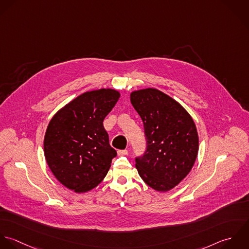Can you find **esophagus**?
I'll return each instance as SVG.
<instances>
[{
  "label": "esophagus",
  "instance_id": "1",
  "mask_svg": "<svg viewBox=\"0 0 249 249\" xmlns=\"http://www.w3.org/2000/svg\"><path fill=\"white\" fill-rule=\"evenodd\" d=\"M128 154V151L127 150H118L117 151V155L118 156H125Z\"/></svg>",
  "mask_w": 249,
  "mask_h": 249
}]
</instances>
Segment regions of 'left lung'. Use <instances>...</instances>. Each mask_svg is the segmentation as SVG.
Instances as JSON below:
<instances>
[{"instance_id":"obj_1","label":"left lung","mask_w":249,"mask_h":249,"mask_svg":"<svg viewBox=\"0 0 249 249\" xmlns=\"http://www.w3.org/2000/svg\"><path fill=\"white\" fill-rule=\"evenodd\" d=\"M142 117L146 151L136 158L142 179L158 192L176 187L192 170L198 153V134L190 113L175 100L156 89L131 93Z\"/></svg>"}]
</instances>
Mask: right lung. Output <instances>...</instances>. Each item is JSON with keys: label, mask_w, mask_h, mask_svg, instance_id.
<instances>
[{"label": "right lung", "mask_w": 249, "mask_h": 249, "mask_svg": "<svg viewBox=\"0 0 249 249\" xmlns=\"http://www.w3.org/2000/svg\"><path fill=\"white\" fill-rule=\"evenodd\" d=\"M120 93L111 89L88 91L60 108L44 137V155L53 176L75 193H87L106 177L116 151L103 121Z\"/></svg>", "instance_id": "obj_1"}]
</instances>
